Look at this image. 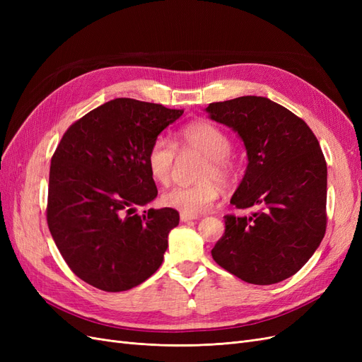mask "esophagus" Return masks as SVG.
I'll return each mask as SVG.
<instances>
[{
  "label": "esophagus",
  "instance_id": "34e87169",
  "mask_svg": "<svg viewBox=\"0 0 362 362\" xmlns=\"http://www.w3.org/2000/svg\"><path fill=\"white\" fill-rule=\"evenodd\" d=\"M196 216H189V214H184V213H181V222H193V221H196Z\"/></svg>",
  "mask_w": 362,
  "mask_h": 362
}]
</instances>
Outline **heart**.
Wrapping results in <instances>:
<instances>
[{"label": "heart", "instance_id": "1", "mask_svg": "<svg viewBox=\"0 0 362 362\" xmlns=\"http://www.w3.org/2000/svg\"><path fill=\"white\" fill-rule=\"evenodd\" d=\"M182 149L198 151L206 157V161L198 173L199 182L189 187H173L161 194L164 206L173 208L184 214L198 216L214 205L221 193L218 181H228L233 177L234 163L229 157L231 140L225 131L206 120L192 122L180 131ZM177 149L172 141L158 136L148 151L146 164L151 177L158 184H168L172 172Z\"/></svg>", "mask_w": 362, "mask_h": 362}]
</instances>
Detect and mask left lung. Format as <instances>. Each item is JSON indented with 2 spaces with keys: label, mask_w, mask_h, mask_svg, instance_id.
<instances>
[{
  "label": "left lung",
  "mask_w": 362,
  "mask_h": 362,
  "mask_svg": "<svg viewBox=\"0 0 362 362\" xmlns=\"http://www.w3.org/2000/svg\"><path fill=\"white\" fill-rule=\"evenodd\" d=\"M205 112L233 128L246 148L247 168L231 204L258 206L249 217L225 216L213 259L257 286L287 279L313 257L326 231L327 169L319 140L269 98L240 96Z\"/></svg>",
  "instance_id": "8db88e82"
}]
</instances>
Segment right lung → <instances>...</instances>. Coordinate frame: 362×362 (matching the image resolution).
<instances>
[{"mask_svg": "<svg viewBox=\"0 0 362 362\" xmlns=\"http://www.w3.org/2000/svg\"><path fill=\"white\" fill-rule=\"evenodd\" d=\"M184 110L116 98L63 134L51 158L47 221L76 276L104 291H125L154 275L180 223L173 208L139 216L157 198L148 151Z\"/></svg>", "mask_w": 362, "mask_h": 362, "instance_id": "1", "label": "right lung"}]
</instances>
